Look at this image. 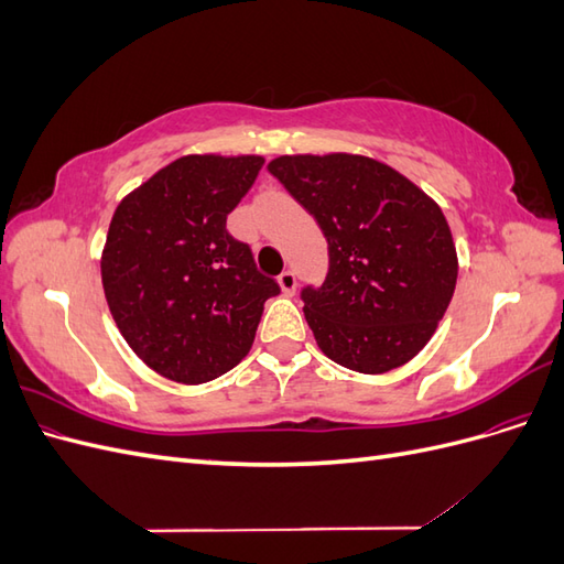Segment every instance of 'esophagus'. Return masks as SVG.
Instances as JSON below:
<instances>
[{
    "label": "esophagus",
    "instance_id": "esophagus-1",
    "mask_svg": "<svg viewBox=\"0 0 564 564\" xmlns=\"http://www.w3.org/2000/svg\"><path fill=\"white\" fill-rule=\"evenodd\" d=\"M278 282H280V289H282L286 296H292L296 292V275H294L292 270H284L282 275L278 278Z\"/></svg>",
    "mask_w": 564,
    "mask_h": 564
}]
</instances>
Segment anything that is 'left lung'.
Listing matches in <instances>:
<instances>
[{"label": "left lung", "mask_w": 564, "mask_h": 564, "mask_svg": "<svg viewBox=\"0 0 564 564\" xmlns=\"http://www.w3.org/2000/svg\"><path fill=\"white\" fill-rule=\"evenodd\" d=\"M268 172L327 237V280L301 292L319 350L360 373L406 365L454 296L445 214L395 169L362 155H282Z\"/></svg>", "instance_id": "1"}]
</instances>
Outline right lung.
<instances>
[{"instance_id": "add662e5", "label": "right lung", "mask_w": 564, "mask_h": 564, "mask_svg": "<svg viewBox=\"0 0 564 564\" xmlns=\"http://www.w3.org/2000/svg\"><path fill=\"white\" fill-rule=\"evenodd\" d=\"M263 166L259 155H185L129 193L110 220L100 278L117 329L176 383L240 365L280 284L226 230Z\"/></svg>"}]
</instances>
